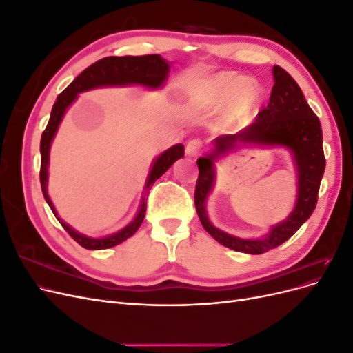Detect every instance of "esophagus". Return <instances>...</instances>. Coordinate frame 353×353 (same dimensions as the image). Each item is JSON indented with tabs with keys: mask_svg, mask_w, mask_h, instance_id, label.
Listing matches in <instances>:
<instances>
[{
	"mask_svg": "<svg viewBox=\"0 0 353 353\" xmlns=\"http://www.w3.org/2000/svg\"><path fill=\"white\" fill-rule=\"evenodd\" d=\"M201 145H203L201 140H199V138H193V140H190V141L187 143L185 153H187L188 156H193V157H194V156H197V154L200 153Z\"/></svg>",
	"mask_w": 353,
	"mask_h": 353,
	"instance_id": "1",
	"label": "esophagus"
}]
</instances>
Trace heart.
<instances>
[{
  "label": "heart",
  "mask_w": 353,
  "mask_h": 353,
  "mask_svg": "<svg viewBox=\"0 0 353 353\" xmlns=\"http://www.w3.org/2000/svg\"><path fill=\"white\" fill-rule=\"evenodd\" d=\"M209 91L216 99L225 101L232 97V101L241 105L253 104L259 97V88L253 81L234 77L231 73L215 74L208 82Z\"/></svg>",
  "instance_id": "1"
}]
</instances>
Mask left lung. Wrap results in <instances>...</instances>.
<instances>
[{
	"mask_svg": "<svg viewBox=\"0 0 353 353\" xmlns=\"http://www.w3.org/2000/svg\"><path fill=\"white\" fill-rule=\"evenodd\" d=\"M272 77L270 103L258 113V117L237 134L216 137L212 141V152L197 159L194 203L203 228L225 248L249 254H261L276 248L303 225L316 206L325 169L323 130L316 114L309 108L301 87L283 68L274 66ZM237 146H283L292 153L295 162L298 176L295 208L285 220L270 228L261 239H241L216 229L205 210L207 197L216 182L214 163Z\"/></svg>",
	"mask_w": 353,
	"mask_h": 353,
	"instance_id": "left-lung-1",
	"label": "left lung"
}]
</instances>
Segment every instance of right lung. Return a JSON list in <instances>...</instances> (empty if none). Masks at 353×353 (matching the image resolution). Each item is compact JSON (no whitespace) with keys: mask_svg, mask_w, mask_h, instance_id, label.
<instances>
[{"mask_svg":"<svg viewBox=\"0 0 353 353\" xmlns=\"http://www.w3.org/2000/svg\"><path fill=\"white\" fill-rule=\"evenodd\" d=\"M169 69H170V63L159 54L105 57L95 61L94 65L85 69L78 78H74L69 87L59 95L54 105H52L48 125L41 137V148H39L41 150L39 178H41L42 194H44L46 201L48 203V206L52 210V213H54L57 221L61 223V227L70 234V237L74 241L81 244L85 249L88 250L109 249L134 236L137 230L140 228L145 216L147 196H148L147 190L150 188L156 183V179L162 176L178 159L184 157V145L175 144L172 147H169L163 153H160L154 159V162L150 166V172L147 175L140 208H138L135 218L128 223L126 227L104 237H90L77 231L73 227H70L69 223L63 221L59 216V213L48 196L47 185H48L50 148H51L52 140H54V137L57 134V130L63 121V117H65L70 105L77 101L78 94L81 92L91 91L101 87H128V85H140V87L148 88V90H159L165 85L169 74Z\"/></svg>","mask_w":353,"mask_h":353,"instance_id":"1","label":"right lung"}]
</instances>
